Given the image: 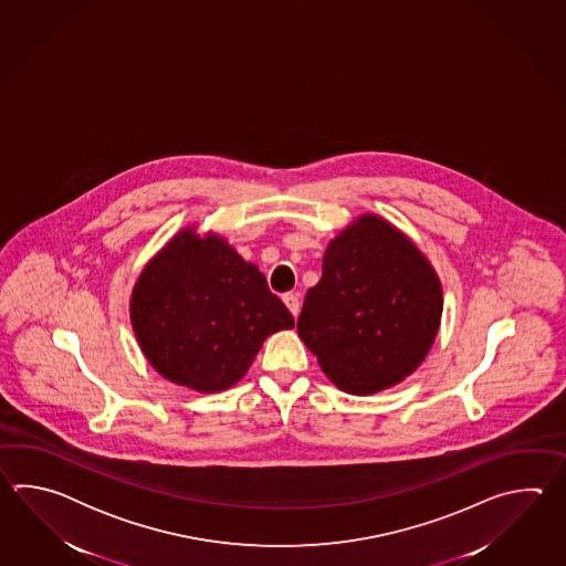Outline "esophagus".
<instances>
[{"label": "esophagus", "instance_id": "esophagus-1", "mask_svg": "<svg viewBox=\"0 0 566 566\" xmlns=\"http://www.w3.org/2000/svg\"><path fill=\"white\" fill-rule=\"evenodd\" d=\"M283 303L287 305L289 312L293 313L295 317L300 315L301 303L297 293H285V295H283Z\"/></svg>", "mask_w": 566, "mask_h": 566}]
</instances>
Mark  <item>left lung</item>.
I'll list each match as a JSON object with an SVG mask.
<instances>
[{"mask_svg": "<svg viewBox=\"0 0 566 566\" xmlns=\"http://www.w3.org/2000/svg\"><path fill=\"white\" fill-rule=\"evenodd\" d=\"M441 315L443 287L429 259L392 222L366 212L327 244L297 332L339 390L368 397L421 366Z\"/></svg>", "mask_w": 566, "mask_h": 566, "instance_id": "8db88e82", "label": "left lung"}]
</instances>
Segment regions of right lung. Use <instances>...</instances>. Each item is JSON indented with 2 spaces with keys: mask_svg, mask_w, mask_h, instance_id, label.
<instances>
[{
  "mask_svg": "<svg viewBox=\"0 0 566 566\" xmlns=\"http://www.w3.org/2000/svg\"><path fill=\"white\" fill-rule=\"evenodd\" d=\"M133 334L157 374L196 392H220L249 373L266 337L293 315L217 232H176L139 273L129 300Z\"/></svg>",
  "mask_w": 566,
  "mask_h": 566,
  "instance_id": "1",
  "label": "right lung"
}]
</instances>
